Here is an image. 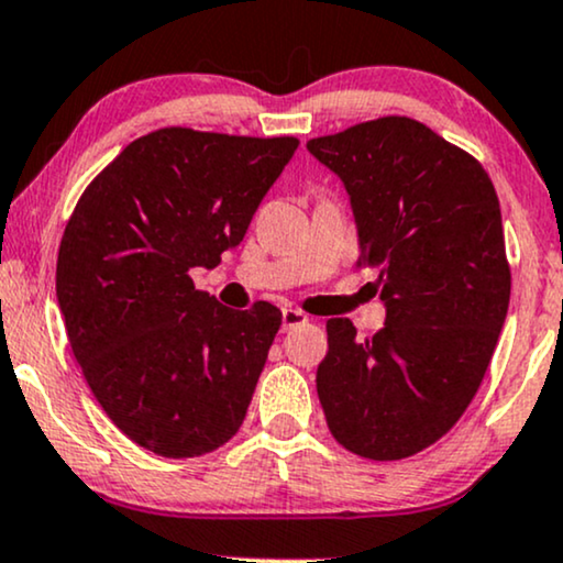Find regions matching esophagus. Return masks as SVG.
I'll use <instances>...</instances> for the list:
<instances>
[{
	"label": "esophagus",
	"mask_w": 563,
	"mask_h": 563,
	"mask_svg": "<svg viewBox=\"0 0 563 563\" xmlns=\"http://www.w3.org/2000/svg\"><path fill=\"white\" fill-rule=\"evenodd\" d=\"M308 323V316L302 313V310L297 308H284L282 310V329L289 331V329H297V325H305Z\"/></svg>",
	"instance_id": "1"
}]
</instances>
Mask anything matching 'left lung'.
<instances>
[{"label":"left lung","mask_w":563,"mask_h":563,"mask_svg":"<svg viewBox=\"0 0 563 563\" xmlns=\"http://www.w3.org/2000/svg\"><path fill=\"white\" fill-rule=\"evenodd\" d=\"M342 177L376 268L386 325L357 339L331 318L316 388L331 435L394 462L446 435L477 394L509 310L501 208L488 172L409 117H378L308 141Z\"/></svg>","instance_id":"left-lung-1"}]
</instances>
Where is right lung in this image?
Returning <instances> with one entry per match:
<instances>
[{"instance_id": "add662e5", "label": "right lung", "mask_w": 563, "mask_h": 563, "mask_svg": "<svg viewBox=\"0 0 563 563\" xmlns=\"http://www.w3.org/2000/svg\"><path fill=\"white\" fill-rule=\"evenodd\" d=\"M292 135L162 128L93 177L59 242L57 300L73 355L109 420L169 460L238 433L282 310H232L190 271L238 247Z\"/></svg>"}]
</instances>
